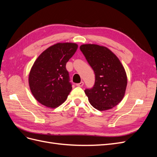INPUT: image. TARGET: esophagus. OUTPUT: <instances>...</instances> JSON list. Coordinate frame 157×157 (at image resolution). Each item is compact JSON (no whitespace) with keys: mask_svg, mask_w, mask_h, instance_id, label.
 Returning <instances> with one entry per match:
<instances>
[{"mask_svg":"<svg viewBox=\"0 0 157 157\" xmlns=\"http://www.w3.org/2000/svg\"><path fill=\"white\" fill-rule=\"evenodd\" d=\"M84 85V82H80V83H78L77 84V86H78V87H82Z\"/></svg>","mask_w":157,"mask_h":157,"instance_id":"34e87169","label":"esophagus"}]
</instances>
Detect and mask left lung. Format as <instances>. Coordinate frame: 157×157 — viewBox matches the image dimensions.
Instances as JSON below:
<instances>
[{"label": "left lung", "mask_w": 157, "mask_h": 157, "mask_svg": "<svg viewBox=\"0 0 157 157\" xmlns=\"http://www.w3.org/2000/svg\"><path fill=\"white\" fill-rule=\"evenodd\" d=\"M80 50L95 73V83L84 92L90 104L99 111L115 107L124 96L127 77L120 60L106 47L82 44Z\"/></svg>", "instance_id": "left-lung-1"}]
</instances>
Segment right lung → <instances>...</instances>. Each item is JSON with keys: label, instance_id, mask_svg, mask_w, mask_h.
Instances as JSON below:
<instances>
[{"label": "right lung", "instance_id": "1", "mask_svg": "<svg viewBox=\"0 0 157 157\" xmlns=\"http://www.w3.org/2000/svg\"><path fill=\"white\" fill-rule=\"evenodd\" d=\"M75 43H58L38 57L29 76L33 96L42 105L56 108L67 99L72 90L66 63L77 51Z\"/></svg>", "mask_w": 157, "mask_h": 157}]
</instances>
